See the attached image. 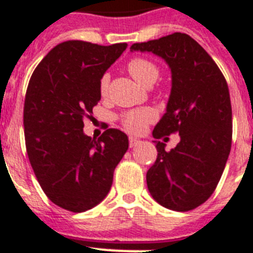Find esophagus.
<instances>
[{
    "instance_id": "obj_1",
    "label": "esophagus",
    "mask_w": 253,
    "mask_h": 253,
    "mask_svg": "<svg viewBox=\"0 0 253 253\" xmlns=\"http://www.w3.org/2000/svg\"><path fill=\"white\" fill-rule=\"evenodd\" d=\"M128 143H130V148H135V146H137L139 144H141V140L136 139V137H130V139H128Z\"/></svg>"
}]
</instances>
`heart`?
I'll return each instance as SVG.
<instances>
[{
    "mask_svg": "<svg viewBox=\"0 0 253 253\" xmlns=\"http://www.w3.org/2000/svg\"><path fill=\"white\" fill-rule=\"evenodd\" d=\"M127 69L130 72L135 80L143 86H148L150 84H154L159 76V71L157 65L152 63L148 59L143 58H135L130 60L127 64ZM108 87H109V74H104L100 78V88L101 96H105L108 92ZM154 120V112L150 109H135L130 110L127 113L122 114L121 117V123L125 127V130L132 133H140L145 130L148 123H150Z\"/></svg>",
    "mask_w": 253,
    "mask_h": 253,
    "instance_id": "b5f03b06",
    "label": "heart"
}]
</instances>
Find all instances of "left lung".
<instances>
[{
	"label": "left lung",
	"instance_id": "1",
	"mask_svg": "<svg viewBox=\"0 0 253 253\" xmlns=\"http://www.w3.org/2000/svg\"><path fill=\"white\" fill-rule=\"evenodd\" d=\"M131 51L153 52L169 64L171 94L153 136L180 135V143L169 152L154 141L158 156L146 172L148 189L166 209H197L215 192L230 153L233 122L226 80L207 51L185 33L133 43Z\"/></svg>",
	"mask_w": 253,
	"mask_h": 253
}]
</instances>
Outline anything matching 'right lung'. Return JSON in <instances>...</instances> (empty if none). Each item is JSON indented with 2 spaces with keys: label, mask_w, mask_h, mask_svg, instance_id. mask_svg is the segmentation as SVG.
Wrapping results in <instances>:
<instances>
[{
  "label": "right lung",
  "mask_w": 253,
  "mask_h": 253,
  "mask_svg": "<svg viewBox=\"0 0 253 253\" xmlns=\"http://www.w3.org/2000/svg\"><path fill=\"white\" fill-rule=\"evenodd\" d=\"M126 47L61 42L29 80L23 117L29 162L44 194L68 211L84 212L107 197L128 149V137L117 128L97 140L84 132V118L101 99L100 78Z\"/></svg>",
  "instance_id": "add662e5"
}]
</instances>
